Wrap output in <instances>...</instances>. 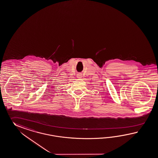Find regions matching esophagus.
<instances>
[{"instance_id":"esophagus-1","label":"esophagus","mask_w":158,"mask_h":158,"mask_svg":"<svg viewBox=\"0 0 158 158\" xmlns=\"http://www.w3.org/2000/svg\"><path fill=\"white\" fill-rule=\"evenodd\" d=\"M77 77H78V78H81L82 77V75H81V74H77Z\"/></svg>"}]
</instances>
